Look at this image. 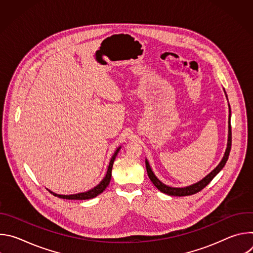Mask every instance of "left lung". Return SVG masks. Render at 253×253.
Masks as SVG:
<instances>
[{"mask_svg":"<svg viewBox=\"0 0 253 253\" xmlns=\"http://www.w3.org/2000/svg\"><path fill=\"white\" fill-rule=\"evenodd\" d=\"M225 92V91H224ZM230 106H229V121H228V140H227V148L225 150L224 156L222 158V160L220 161V163L217 165V167L214 168L207 176H205L202 180H200L199 182L192 184L190 186H186V187H182V188H176V187H170L165 185L164 183H162L160 180L155 176V174L153 173L149 162L147 161V159L145 160V164H146V170H147V174L151 180V182L154 184V186L160 190L161 192L167 194V195H171V196H188V195H192L195 194L199 191H201L206 185H208L210 183L211 180L217 175L220 170L224 167L226 161L228 160V156L230 153V149H231V125H230Z\"/></svg>","mask_w":253,"mask_h":253,"instance_id":"8db88e82","label":"left lung"}]
</instances>
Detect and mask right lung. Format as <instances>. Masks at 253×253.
Listing matches in <instances>:
<instances>
[{
  "label": "right lung",
  "mask_w": 253,
  "mask_h": 253,
  "mask_svg": "<svg viewBox=\"0 0 253 253\" xmlns=\"http://www.w3.org/2000/svg\"><path fill=\"white\" fill-rule=\"evenodd\" d=\"M121 147H119L115 153L113 154L111 160H110V163H109V166H108V170H107V173H106V176L103 178L102 181L97 185L95 186L94 188H92L91 190L89 191H86V192H82V193H78V194H72V195H60V194H56L52 191H50L54 196H57L59 198H63V199H71V200H86V199H91V198H94L96 197L97 195L101 194L105 189L106 187L109 185L110 183V180H111V176H112V167H113V163H114V160L119 152Z\"/></svg>",
  "instance_id": "add662e5"
}]
</instances>
